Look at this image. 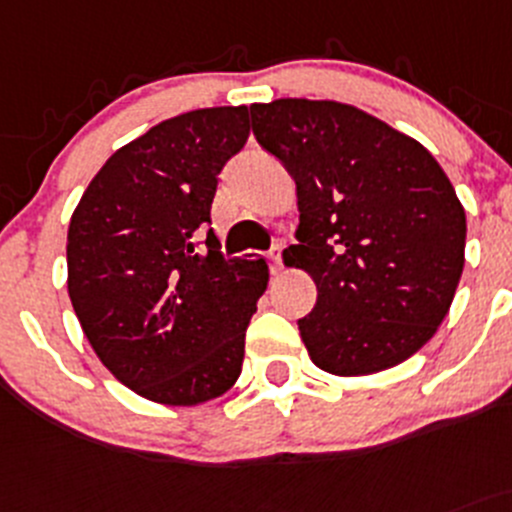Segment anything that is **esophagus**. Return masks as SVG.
<instances>
[{
	"mask_svg": "<svg viewBox=\"0 0 512 512\" xmlns=\"http://www.w3.org/2000/svg\"><path fill=\"white\" fill-rule=\"evenodd\" d=\"M270 270L272 275H278L283 270V247H272L270 250Z\"/></svg>",
	"mask_w": 512,
	"mask_h": 512,
	"instance_id": "esophagus-1",
	"label": "esophagus"
}]
</instances>
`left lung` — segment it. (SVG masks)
I'll return each mask as SVG.
<instances>
[{"instance_id":"left-lung-1","label":"left lung","mask_w":512,"mask_h":512,"mask_svg":"<svg viewBox=\"0 0 512 512\" xmlns=\"http://www.w3.org/2000/svg\"><path fill=\"white\" fill-rule=\"evenodd\" d=\"M257 143L298 186L285 265L318 288L300 338L318 369L366 376L407 361L450 310L467 219L427 148L336 100L250 105Z\"/></svg>"}]
</instances>
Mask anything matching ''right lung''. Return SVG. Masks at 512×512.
I'll return each mask as SVG.
<instances>
[{
    "label": "right lung",
    "mask_w": 512,
    "mask_h": 512,
    "mask_svg": "<svg viewBox=\"0 0 512 512\" xmlns=\"http://www.w3.org/2000/svg\"><path fill=\"white\" fill-rule=\"evenodd\" d=\"M250 136V108H199L118 148L68 229V293L121 384L169 407L217 399L240 379L267 262L219 252L217 176Z\"/></svg>",
    "instance_id": "1"
}]
</instances>
